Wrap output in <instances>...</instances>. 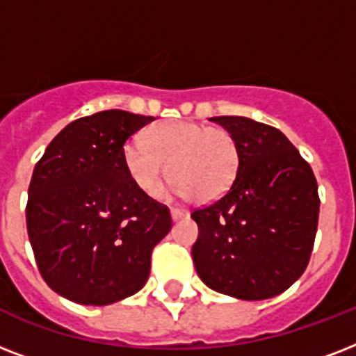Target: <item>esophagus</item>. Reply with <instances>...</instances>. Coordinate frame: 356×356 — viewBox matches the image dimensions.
Segmentation results:
<instances>
[{
  "instance_id": "esophagus-1",
  "label": "esophagus",
  "mask_w": 356,
  "mask_h": 356,
  "mask_svg": "<svg viewBox=\"0 0 356 356\" xmlns=\"http://www.w3.org/2000/svg\"><path fill=\"white\" fill-rule=\"evenodd\" d=\"M188 216V211H184V209H172V218L173 220H181V218Z\"/></svg>"
}]
</instances>
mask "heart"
<instances>
[{
  "instance_id": "1",
  "label": "heart",
  "mask_w": 356,
  "mask_h": 356,
  "mask_svg": "<svg viewBox=\"0 0 356 356\" xmlns=\"http://www.w3.org/2000/svg\"><path fill=\"white\" fill-rule=\"evenodd\" d=\"M122 156L129 179L142 194H159L168 164L173 194L192 195L200 203L222 197L240 166L238 142L227 129L190 120L153 125L144 140L123 145Z\"/></svg>"
}]
</instances>
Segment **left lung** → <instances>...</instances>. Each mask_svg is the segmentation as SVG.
<instances>
[{
	"mask_svg": "<svg viewBox=\"0 0 356 356\" xmlns=\"http://www.w3.org/2000/svg\"><path fill=\"white\" fill-rule=\"evenodd\" d=\"M211 120L236 138L240 166L222 197L192 212L200 227L192 248L195 271L231 298H273L303 275L314 248V172L279 129L243 116Z\"/></svg>",
	"mask_w": 356,
	"mask_h": 356,
	"instance_id": "obj_1",
	"label": "left lung"
}]
</instances>
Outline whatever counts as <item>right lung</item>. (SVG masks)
Returning a JSON list of instances; mask_svg holds the SVG:
<instances>
[{"mask_svg": "<svg viewBox=\"0 0 356 356\" xmlns=\"http://www.w3.org/2000/svg\"><path fill=\"white\" fill-rule=\"evenodd\" d=\"M153 122L103 111L72 122L36 162L27 234L47 286L79 305H111L144 286L170 209L142 194L123 166L129 136Z\"/></svg>", "mask_w": 356, "mask_h": 356, "instance_id": "add662e5", "label": "right lung"}]
</instances>
